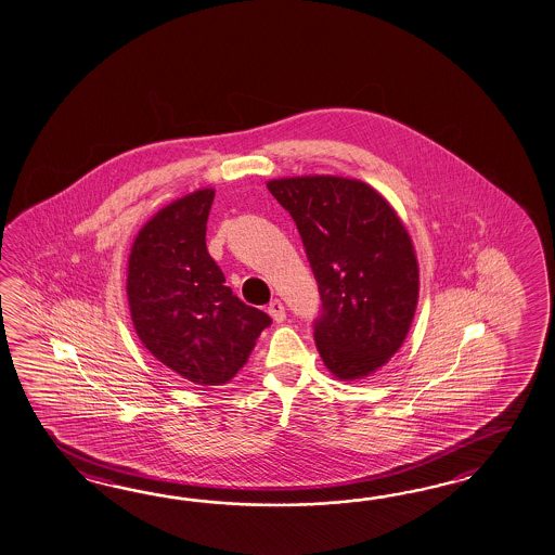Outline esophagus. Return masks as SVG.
I'll return each mask as SVG.
<instances>
[{
    "label": "esophagus",
    "instance_id": "esophagus-1",
    "mask_svg": "<svg viewBox=\"0 0 555 555\" xmlns=\"http://www.w3.org/2000/svg\"><path fill=\"white\" fill-rule=\"evenodd\" d=\"M269 314H271L272 321H276V323H283L284 319H286L284 305L279 298H274V300L269 302Z\"/></svg>",
    "mask_w": 555,
    "mask_h": 555
}]
</instances>
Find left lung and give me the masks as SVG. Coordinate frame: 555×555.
<instances>
[{
  "mask_svg": "<svg viewBox=\"0 0 555 555\" xmlns=\"http://www.w3.org/2000/svg\"><path fill=\"white\" fill-rule=\"evenodd\" d=\"M297 224L319 284L314 343L338 378L366 377L403 345L420 297L411 238L361 180L281 178L267 184Z\"/></svg>",
  "mask_w": 555,
  "mask_h": 555,
  "instance_id": "1",
  "label": "left lung"
}]
</instances>
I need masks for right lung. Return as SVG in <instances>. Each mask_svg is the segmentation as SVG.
I'll return each mask as SVG.
<instances>
[{"label": "right lung", "instance_id": "1", "mask_svg": "<svg viewBox=\"0 0 555 555\" xmlns=\"http://www.w3.org/2000/svg\"><path fill=\"white\" fill-rule=\"evenodd\" d=\"M215 190L168 204L138 232L128 260L135 333L190 383L224 385L238 373L271 317L244 305L206 250Z\"/></svg>", "mask_w": 555, "mask_h": 555}]
</instances>
